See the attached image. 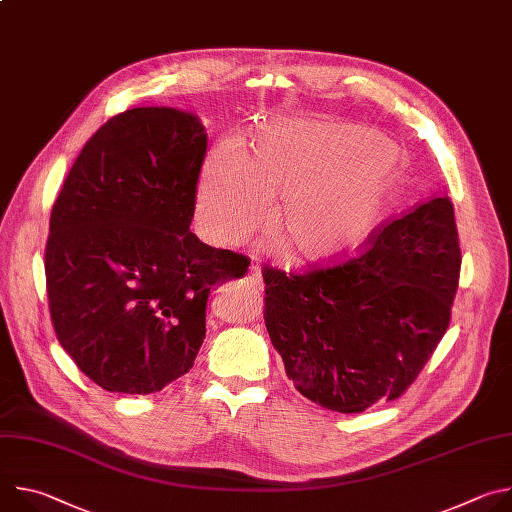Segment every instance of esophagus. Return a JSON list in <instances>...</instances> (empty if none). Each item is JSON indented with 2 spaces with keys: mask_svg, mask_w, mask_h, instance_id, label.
<instances>
[{
  "mask_svg": "<svg viewBox=\"0 0 512 512\" xmlns=\"http://www.w3.org/2000/svg\"><path fill=\"white\" fill-rule=\"evenodd\" d=\"M245 281H247V285H249L253 296H261V294H263V277H261V271H259L257 265L251 267V271H249V275L245 277Z\"/></svg>",
  "mask_w": 512,
  "mask_h": 512,
  "instance_id": "34e87169",
  "label": "esophagus"
}]
</instances>
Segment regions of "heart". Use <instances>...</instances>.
<instances>
[{
  "label": "heart",
  "mask_w": 512,
  "mask_h": 512,
  "mask_svg": "<svg viewBox=\"0 0 512 512\" xmlns=\"http://www.w3.org/2000/svg\"><path fill=\"white\" fill-rule=\"evenodd\" d=\"M399 180V160L377 131L279 121L255 137L245 156L227 145L210 154L194 218L210 243L235 245L263 225L267 204H277L273 231L291 257L328 265L369 243Z\"/></svg>",
  "instance_id": "1"
}]
</instances>
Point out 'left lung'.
Returning <instances> with one entry per match:
<instances>
[{
  "label": "left lung",
  "instance_id": "left-lung-1",
  "mask_svg": "<svg viewBox=\"0 0 512 512\" xmlns=\"http://www.w3.org/2000/svg\"><path fill=\"white\" fill-rule=\"evenodd\" d=\"M358 257L304 275L265 269V326L287 379L330 411L393 401L444 338L460 279L448 196L389 223Z\"/></svg>",
  "mask_w": 512,
  "mask_h": 512
}]
</instances>
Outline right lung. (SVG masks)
Here are the masks:
<instances>
[{
	"label": "right lung",
	"instance_id": "right-lung-1",
	"mask_svg": "<svg viewBox=\"0 0 512 512\" xmlns=\"http://www.w3.org/2000/svg\"><path fill=\"white\" fill-rule=\"evenodd\" d=\"M206 148L194 113L129 109L85 143L52 206L54 332L105 391L148 395L186 375L210 291L247 273V257L190 231Z\"/></svg>",
	"mask_w": 512,
	"mask_h": 512
}]
</instances>
